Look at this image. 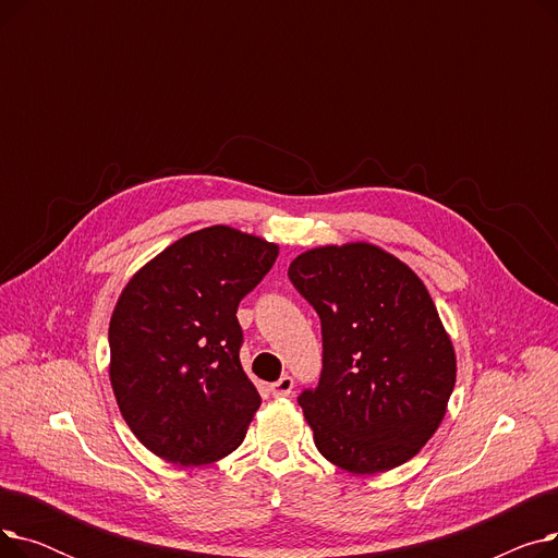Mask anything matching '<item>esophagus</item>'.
Returning <instances> with one entry per match:
<instances>
[{
    "instance_id": "esophagus-1",
    "label": "esophagus",
    "mask_w": 558,
    "mask_h": 558,
    "mask_svg": "<svg viewBox=\"0 0 558 558\" xmlns=\"http://www.w3.org/2000/svg\"><path fill=\"white\" fill-rule=\"evenodd\" d=\"M291 389H294V377H291V375H282L269 387L274 398H287V396H291Z\"/></svg>"
}]
</instances>
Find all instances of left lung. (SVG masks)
<instances>
[{
	"mask_svg": "<svg viewBox=\"0 0 558 558\" xmlns=\"http://www.w3.org/2000/svg\"><path fill=\"white\" fill-rule=\"evenodd\" d=\"M289 280L324 335L318 387L299 398L318 452L353 475L416 457L457 383L454 345L423 280L368 242L310 248Z\"/></svg>",
	"mask_w": 558,
	"mask_h": 558,
	"instance_id": "1",
	"label": "left lung"
}]
</instances>
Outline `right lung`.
<instances>
[{
  "label": "right lung",
  "mask_w": 558,
  "mask_h": 558,
  "mask_svg": "<svg viewBox=\"0 0 558 558\" xmlns=\"http://www.w3.org/2000/svg\"><path fill=\"white\" fill-rule=\"evenodd\" d=\"M278 244L210 226L167 246L126 282L110 316L117 407L156 457L213 463L238 450L259 407L240 362L238 305Z\"/></svg>",
  "instance_id": "right-lung-1"
}]
</instances>
